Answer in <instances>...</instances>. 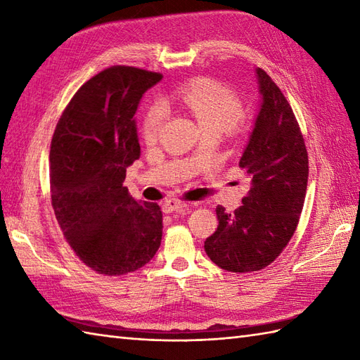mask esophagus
<instances>
[{"mask_svg":"<svg viewBox=\"0 0 360 360\" xmlns=\"http://www.w3.org/2000/svg\"><path fill=\"white\" fill-rule=\"evenodd\" d=\"M184 207H187V202L179 201V200L165 201L164 205H162V209H164L165 213H172V212H174V210H181V209H184Z\"/></svg>","mask_w":360,"mask_h":360,"instance_id":"34e87169","label":"esophagus"}]
</instances>
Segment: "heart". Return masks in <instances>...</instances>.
Returning <instances> with one entry per match:
<instances>
[{
  "mask_svg": "<svg viewBox=\"0 0 360 360\" xmlns=\"http://www.w3.org/2000/svg\"><path fill=\"white\" fill-rule=\"evenodd\" d=\"M170 102L184 108L195 119L201 131H241L244 103L241 97L223 83L210 79H198L176 89ZM167 120L162 103H153L142 120V139L155 143Z\"/></svg>",
  "mask_w": 360,
  "mask_h": 360,
  "instance_id": "b5f03b06",
  "label": "heart"
}]
</instances>
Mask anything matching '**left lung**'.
Returning <instances> with one entry per match:
<instances>
[{
	"label": "left lung",
	"instance_id": "8db88e82",
	"mask_svg": "<svg viewBox=\"0 0 360 360\" xmlns=\"http://www.w3.org/2000/svg\"><path fill=\"white\" fill-rule=\"evenodd\" d=\"M262 108L240 168L250 179L243 205H218V227L204 241L205 254L229 272L262 271L292 238L308 186V151L300 125L275 82L257 70Z\"/></svg>",
	"mask_w": 360,
	"mask_h": 360
}]
</instances>
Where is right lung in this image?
Returning a JSON list of instances; mask_svg holds the SVG:
<instances>
[{
	"label": "right lung",
	"instance_id": "1",
	"mask_svg": "<svg viewBox=\"0 0 360 360\" xmlns=\"http://www.w3.org/2000/svg\"><path fill=\"white\" fill-rule=\"evenodd\" d=\"M162 79L134 66H111L89 79L58 119L49 153L51 200L66 243L102 275L134 272L162 240V210L124 187L141 156L134 114Z\"/></svg>",
	"mask_w": 360,
	"mask_h": 360
}]
</instances>
